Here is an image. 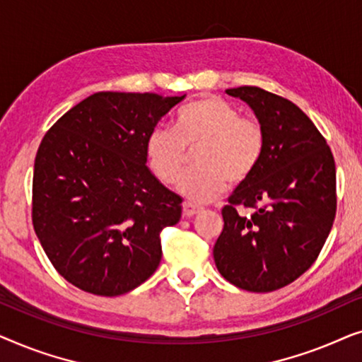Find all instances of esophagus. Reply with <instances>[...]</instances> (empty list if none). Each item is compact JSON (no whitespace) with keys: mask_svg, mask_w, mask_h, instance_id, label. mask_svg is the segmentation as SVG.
Listing matches in <instances>:
<instances>
[{"mask_svg":"<svg viewBox=\"0 0 362 362\" xmlns=\"http://www.w3.org/2000/svg\"><path fill=\"white\" fill-rule=\"evenodd\" d=\"M201 211H202V207L191 204V202H185V204H182V216H186V217H192V216L199 214Z\"/></svg>","mask_w":362,"mask_h":362,"instance_id":"obj_1","label":"esophagus"}]
</instances>
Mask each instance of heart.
I'll use <instances>...</instances> for the list:
<instances>
[{"label": "heart", "mask_w": 362, "mask_h": 362, "mask_svg": "<svg viewBox=\"0 0 362 362\" xmlns=\"http://www.w3.org/2000/svg\"><path fill=\"white\" fill-rule=\"evenodd\" d=\"M196 170L180 182L187 201L209 202L222 194L227 180L239 185L254 175L265 150L264 128L239 108L217 97L192 102L175 120V132L155 128L146 140V160L163 185H176L185 170L186 150Z\"/></svg>", "instance_id": "1"}]
</instances>
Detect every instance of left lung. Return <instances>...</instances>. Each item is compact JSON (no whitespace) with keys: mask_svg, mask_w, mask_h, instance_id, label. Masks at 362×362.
I'll use <instances>...</instances> for the list:
<instances>
[{"mask_svg":"<svg viewBox=\"0 0 362 362\" xmlns=\"http://www.w3.org/2000/svg\"><path fill=\"white\" fill-rule=\"evenodd\" d=\"M226 92L254 110L265 150L254 175L222 209L214 262L232 285L267 293L295 281L318 259L336 216L334 158L293 102L260 87ZM237 205L251 212L237 213Z\"/></svg>","mask_w":362,"mask_h":362,"instance_id":"left-lung-1","label":"left lung"}]
</instances>
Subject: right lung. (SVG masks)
Masks as SVG:
<instances>
[{
  "mask_svg": "<svg viewBox=\"0 0 362 362\" xmlns=\"http://www.w3.org/2000/svg\"><path fill=\"white\" fill-rule=\"evenodd\" d=\"M181 97L97 92L59 118L39 145L33 226L47 259L77 288L128 293L161 262L160 232L182 199L146 166V140Z\"/></svg>",
  "mask_w": 362,
  "mask_h": 362,
  "instance_id": "obj_1",
  "label": "right lung"
}]
</instances>
